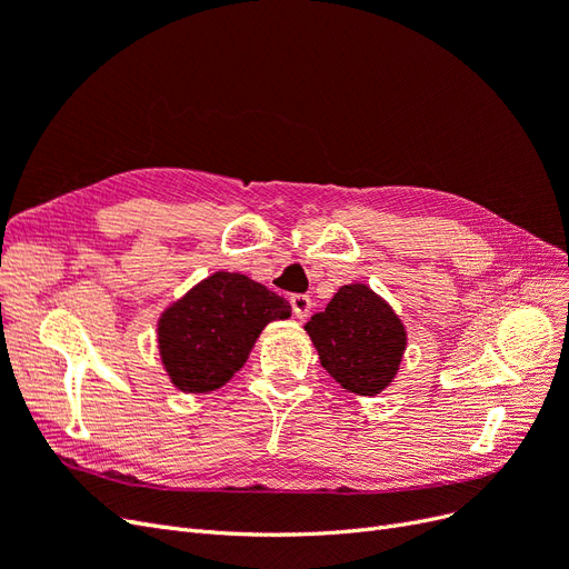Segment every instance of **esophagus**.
I'll return each mask as SVG.
<instances>
[{"label": "esophagus", "mask_w": 569, "mask_h": 569, "mask_svg": "<svg viewBox=\"0 0 569 569\" xmlns=\"http://www.w3.org/2000/svg\"><path fill=\"white\" fill-rule=\"evenodd\" d=\"M289 303H291V311H295V316L299 320H306L308 313H311V308H313V301L308 295H291Z\"/></svg>", "instance_id": "obj_1"}]
</instances>
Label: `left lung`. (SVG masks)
<instances>
[{
    "instance_id": "obj_1",
    "label": "left lung",
    "mask_w": 569,
    "mask_h": 569,
    "mask_svg": "<svg viewBox=\"0 0 569 569\" xmlns=\"http://www.w3.org/2000/svg\"><path fill=\"white\" fill-rule=\"evenodd\" d=\"M303 330L320 356V366L351 393L377 396L387 389L406 351V327L393 308L363 284L339 287L322 313Z\"/></svg>"
}]
</instances>
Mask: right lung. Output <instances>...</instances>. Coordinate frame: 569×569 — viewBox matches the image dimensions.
Returning a JSON list of instances; mask_svg holds the SVG:
<instances>
[{
	"mask_svg": "<svg viewBox=\"0 0 569 569\" xmlns=\"http://www.w3.org/2000/svg\"><path fill=\"white\" fill-rule=\"evenodd\" d=\"M289 316L287 299L261 282L218 270L161 313V363L180 391H216L247 363L263 327Z\"/></svg>",
	"mask_w": 569,
	"mask_h": 569,
	"instance_id": "1",
	"label": "right lung"
}]
</instances>
